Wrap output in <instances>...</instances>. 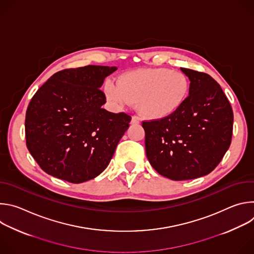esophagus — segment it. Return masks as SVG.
Masks as SVG:
<instances>
[{"label":"esophagus","instance_id":"1","mask_svg":"<svg viewBox=\"0 0 254 254\" xmlns=\"http://www.w3.org/2000/svg\"><path fill=\"white\" fill-rule=\"evenodd\" d=\"M131 124H132V125H138V124H139V119H138V117L133 116L132 119H131Z\"/></svg>","mask_w":254,"mask_h":254}]
</instances>
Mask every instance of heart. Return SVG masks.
I'll use <instances>...</instances> for the list:
<instances>
[{"instance_id": "obj_1", "label": "heart", "mask_w": 254, "mask_h": 254, "mask_svg": "<svg viewBox=\"0 0 254 254\" xmlns=\"http://www.w3.org/2000/svg\"><path fill=\"white\" fill-rule=\"evenodd\" d=\"M190 83L186 75L167 68L128 71L119 81L107 79V100L118 107L136 102L137 110L149 119H167L177 113L188 98Z\"/></svg>"}]
</instances>
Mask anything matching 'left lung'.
Listing matches in <instances>:
<instances>
[{"label":"left lung","mask_w":254,"mask_h":254,"mask_svg":"<svg viewBox=\"0 0 254 254\" xmlns=\"http://www.w3.org/2000/svg\"><path fill=\"white\" fill-rule=\"evenodd\" d=\"M190 80L187 100L167 119L142 121L152 167L174 181L211 173L230 147L233 112L220 85L204 72L181 68Z\"/></svg>","instance_id":"1"}]
</instances>
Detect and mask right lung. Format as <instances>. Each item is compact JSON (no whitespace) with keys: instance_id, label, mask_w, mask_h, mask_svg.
<instances>
[{"instance_id":"1","label":"right lung","mask_w":254,"mask_h":254,"mask_svg":"<svg viewBox=\"0 0 254 254\" xmlns=\"http://www.w3.org/2000/svg\"><path fill=\"white\" fill-rule=\"evenodd\" d=\"M117 67L88 65L53 74L32 97L25 119L27 148L47 174L79 184L110 164L131 117L101 107L100 86Z\"/></svg>"}]
</instances>
